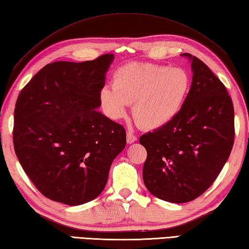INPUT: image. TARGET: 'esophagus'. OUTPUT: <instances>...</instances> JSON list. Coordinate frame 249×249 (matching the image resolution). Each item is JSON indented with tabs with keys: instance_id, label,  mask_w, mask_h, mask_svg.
Wrapping results in <instances>:
<instances>
[{
	"instance_id": "1",
	"label": "esophagus",
	"mask_w": 249,
	"mask_h": 249,
	"mask_svg": "<svg viewBox=\"0 0 249 249\" xmlns=\"http://www.w3.org/2000/svg\"><path fill=\"white\" fill-rule=\"evenodd\" d=\"M137 140H138L137 135L133 134L132 131H128V132H126V142H128L129 144L134 143Z\"/></svg>"
}]
</instances>
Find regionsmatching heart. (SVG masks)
Segmentation results:
<instances>
[{
	"label": "heart",
	"instance_id": "obj_1",
	"mask_svg": "<svg viewBox=\"0 0 249 249\" xmlns=\"http://www.w3.org/2000/svg\"><path fill=\"white\" fill-rule=\"evenodd\" d=\"M112 84L100 91L102 108L114 120L124 118L130 103L133 116L145 129L168 124L179 115L190 94V73L182 68H169L152 63H130L112 76Z\"/></svg>",
	"mask_w": 249,
	"mask_h": 249
}]
</instances>
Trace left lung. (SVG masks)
<instances>
[{"label": "left lung", "mask_w": 249, "mask_h": 249, "mask_svg": "<svg viewBox=\"0 0 249 249\" xmlns=\"http://www.w3.org/2000/svg\"><path fill=\"white\" fill-rule=\"evenodd\" d=\"M192 88L181 111L168 124L143 134V181L157 198L187 203L207 191L231 154L234 108L223 83L189 53Z\"/></svg>", "instance_id": "obj_1"}]
</instances>
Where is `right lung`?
Masks as SVG:
<instances>
[{"label":"right lung","instance_id":"add662e5","mask_svg":"<svg viewBox=\"0 0 249 249\" xmlns=\"http://www.w3.org/2000/svg\"><path fill=\"white\" fill-rule=\"evenodd\" d=\"M114 58L104 54L82 63L48 64L18 95L14 148L45 197L69 206L96 198L125 147L124 126L97 109Z\"/></svg>","mask_w":249,"mask_h":249}]
</instances>
